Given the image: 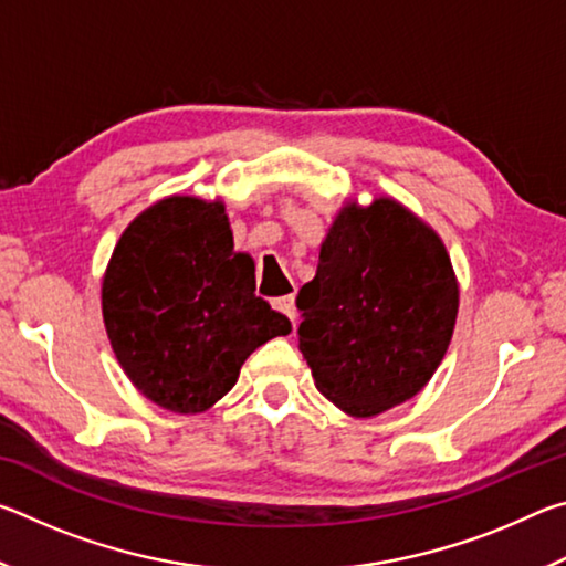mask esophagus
I'll return each mask as SVG.
<instances>
[{
  "label": "esophagus",
  "mask_w": 566,
  "mask_h": 566,
  "mask_svg": "<svg viewBox=\"0 0 566 566\" xmlns=\"http://www.w3.org/2000/svg\"><path fill=\"white\" fill-rule=\"evenodd\" d=\"M272 306L280 314H284V317H290L292 324L296 319V306H294V294H286V296H276V300H272Z\"/></svg>",
  "instance_id": "34e87169"
}]
</instances>
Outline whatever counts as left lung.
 <instances>
[{"label": "left lung", "instance_id": "obj_1", "mask_svg": "<svg viewBox=\"0 0 566 566\" xmlns=\"http://www.w3.org/2000/svg\"><path fill=\"white\" fill-rule=\"evenodd\" d=\"M459 290L447 249L395 199L344 207L296 294L300 352L317 389L352 417L417 395L454 332Z\"/></svg>", "mask_w": 566, "mask_h": 566}]
</instances>
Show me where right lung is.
Returning <instances> with one entry per match:
<instances>
[{"mask_svg": "<svg viewBox=\"0 0 566 566\" xmlns=\"http://www.w3.org/2000/svg\"><path fill=\"white\" fill-rule=\"evenodd\" d=\"M112 349L142 395L179 415L212 407L290 319L254 294L222 202L161 199L114 247L102 284Z\"/></svg>", "mask_w": 566, "mask_h": 566, "instance_id": "right-lung-1", "label": "right lung"}]
</instances>
